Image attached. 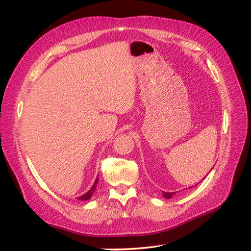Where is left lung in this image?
I'll return each instance as SVG.
<instances>
[{
    "mask_svg": "<svg viewBox=\"0 0 251 251\" xmlns=\"http://www.w3.org/2000/svg\"><path fill=\"white\" fill-rule=\"evenodd\" d=\"M175 193H167V192H163V196L165 197V199H170Z\"/></svg>",
    "mask_w": 251,
    "mask_h": 251,
    "instance_id": "obj_1",
    "label": "left lung"
}]
</instances>
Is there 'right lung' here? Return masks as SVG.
Listing matches in <instances>:
<instances>
[{"mask_svg":"<svg viewBox=\"0 0 251 251\" xmlns=\"http://www.w3.org/2000/svg\"><path fill=\"white\" fill-rule=\"evenodd\" d=\"M98 178L96 179V181H95V183H94V185L92 186V189H90L87 193H85L84 195H82L81 197H78V200L79 201H87V200H89L90 197H92V195H93V193H94V191L96 190V185H97V183H98Z\"/></svg>","mask_w":251,"mask_h":251,"instance_id":"add662e5","label":"right lung"}]
</instances>
